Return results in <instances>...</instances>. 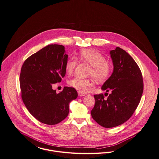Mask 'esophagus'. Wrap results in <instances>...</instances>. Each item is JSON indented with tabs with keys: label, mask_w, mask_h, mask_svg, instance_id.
I'll return each mask as SVG.
<instances>
[{
	"label": "esophagus",
	"mask_w": 159,
	"mask_h": 159,
	"mask_svg": "<svg viewBox=\"0 0 159 159\" xmlns=\"http://www.w3.org/2000/svg\"><path fill=\"white\" fill-rule=\"evenodd\" d=\"M78 95L80 96H85L86 95V93H83V92H81L80 91H78Z\"/></svg>",
	"instance_id": "34e87169"
}]
</instances>
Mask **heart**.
<instances>
[{
    "label": "heart",
    "mask_w": 159,
    "mask_h": 159,
    "mask_svg": "<svg viewBox=\"0 0 159 159\" xmlns=\"http://www.w3.org/2000/svg\"><path fill=\"white\" fill-rule=\"evenodd\" d=\"M79 58L91 66L89 75L92 76L98 82H104L111 74L112 64L106 61V57L98 51L94 49H83L79 53ZM78 61L76 58H69L65 64V69L67 74H70L74 70ZM69 85L79 91L85 93L91 86L90 80L76 76L69 81Z\"/></svg>",
    "instance_id": "obj_1"
}]
</instances>
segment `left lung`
Here are the masks:
<instances>
[{
	"label": "left lung",
	"instance_id": "8db88e82",
	"mask_svg": "<svg viewBox=\"0 0 159 159\" xmlns=\"http://www.w3.org/2000/svg\"><path fill=\"white\" fill-rule=\"evenodd\" d=\"M110 53L113 72L101 89L111 93L107 98L102 93L95 95V104L91 111L93 119L105 128L117 127L128 120L136 110L143 91L142 72L133 58L119 47Z\"/></svg>",
	"mask_w": 159,
	"mask_h": 159
}]
</instances>
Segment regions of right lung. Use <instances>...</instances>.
Instances as JSON below:
<instances>
[{
    "instance_id": "obj_1",
    "label": "right lung",
    "mask_w": 159,
    "mask_h": 159,
    "mask_svg": "<svg viewBox=\"0 0 159 159\" xmlns=\"http://www.w3.org/2000/svg\"><path fill=\"white\" fill-rule=\"evenodd\" d=\"M68 55L64 46L49 44L28 57L21 66V96L30 113L39 121L52 125L67 116L69 103L78 93L74 87H64L59 93L52 84L60 83L66 75Z\"/></svg>"
}]
</instances>
